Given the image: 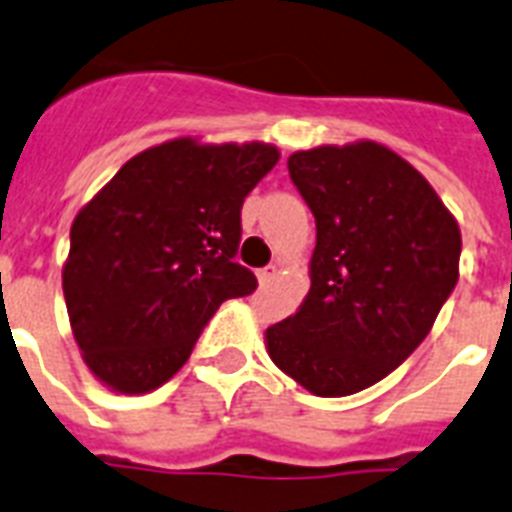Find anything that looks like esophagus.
I'll return each instance as SVG.
<instances>
[{
	"label": "esophagus",
	"instance_id": "esophagus-1",
	"mask_svg": "<svg viewBox=\"0 0 512 512\" xmlns=\"http://www.w3.org/2000/svg\"><path fill=\"white\" fill-rule=\"evenodd\" d=\"M275 275H277L275 264H269V267H264V269H259V272H256V277H259L261 285L272 283V280H275Z\"/></svg>",
	"mask_w": 512,
	"mask_h": 512
}]
</instances>
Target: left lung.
I'll use <instances>...</instances> for the list:
<instances>
[{"label": "left lung", "mask_w": 512, "mask_h": 512, "mask_svg": "<svg viewBox=\"0 0 512 512\" xmlns=\"http://www.w3.org/2000/svg\"><path fill=\"white\" fill-rule=\"evenodd\" d=\"M318 227L310 293L267 328L280 371L342 398L395 371L430 334L459 280L462 235L425 176L374 141L288 157Z\"/></svg>", "instance_id": "obj_1"}]
</instances>
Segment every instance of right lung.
<instances>
[{"mask_svg":"<svg viewBox=\"0 0 512 512\" xmlns=\"http://www.w3.org/2000/svg\"><path fill=\"white\" fill-rule=\"evenodd\" d=\"M280 160L269 144L176 138L136 154L71 224L63 296L87 368L125 395L157 390L221 304L256 291L237 264L240 211Z\"/></svg>","mask_w":512,"mask_h":512,"instance_id":"obj_1","label":"right lung"}]
</instances>
